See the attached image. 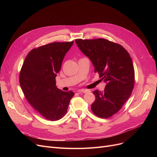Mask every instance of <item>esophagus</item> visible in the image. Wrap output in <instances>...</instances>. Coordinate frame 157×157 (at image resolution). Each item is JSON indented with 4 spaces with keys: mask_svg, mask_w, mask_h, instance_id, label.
I'll return each mask as SVG.
<instances>
[{
    "mask_svg": "<svg viewBox=\"0 0 157 157\" xmlns=\"http://www.w3.org/2000/svg\"><path fill=\"white\" fill-rule=\"evenodd\" d=\"M90 91L88 90H86V89H81V90H79L78 92L79 94H83V93H87V92H89Z\"/></svg>",
    "mask_w": 157,
    "mask_h": 157,
    "instance_id": "esophagus-1",
    "label": "esophagus"
}]
</instances>
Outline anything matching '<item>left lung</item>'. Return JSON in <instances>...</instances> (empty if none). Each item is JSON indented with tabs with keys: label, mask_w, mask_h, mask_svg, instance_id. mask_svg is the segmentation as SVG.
Listing matches in <instances>:
<instances>
[{
	"label": "left lung",
	"mask_w": 157,
	"mask_h": 157,
	"mask_svg": "<svg viewBox=\"0 0 157 157\" xmlns=\"http://www.w3.org/2000/svg\"><path fill=\"white\" fill-rule=\"evenodd\" d=\"M75 42L106 83L103 92H93L95 101L91 109L98 117L110 118L120 110L133 90L135 72L131 57L122 46L105 39H77Z\"/></svg>",
	"instance_id": "1"
}]
</instances>
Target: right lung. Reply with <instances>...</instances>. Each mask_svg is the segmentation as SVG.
<instances>
[{
  "label": "right lung",
  "mask_w": 157,
  "mask_h": 157,
  "mask_svg": "<svg viewBox=\"0 0 157 157\" xmlns=\"http://www.w3.org/2000/svg\"><path fill=\"white\" fill-rule=\"evenodd\" d=\"M71 42H54L28 53L20 73V84L30 104L47 120L56 121L67 113L74 93L57 88L55 78Z\"/></svg>",
  "instance_id": "obj_1"
}]
</instances>
